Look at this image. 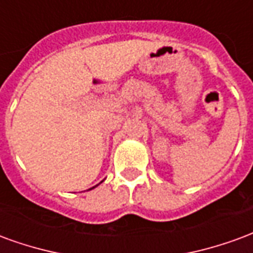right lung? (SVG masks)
<instances>
[{
    "instance_id": "right-lung-1",
    "label": "right lung",
    "mask_w": 253,
    "mask_h": 253,
    "mask_svg": "<svg viewBox=\"0 0 253 253\" xmlns=\"http://www.w3.org/2000/svg\"><path fill=\"white\" fill-rule=\"evenodd\" d=\"M92 188H94V187H92Z\"/></svg>"
}]
</instances>
